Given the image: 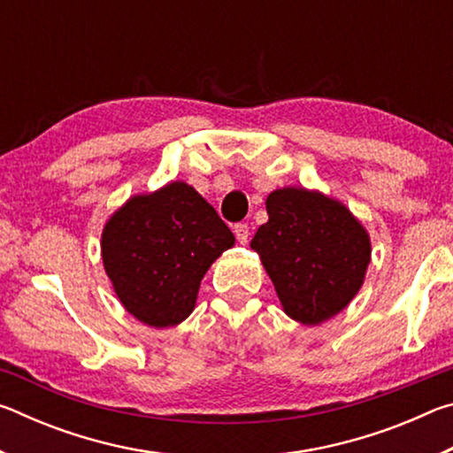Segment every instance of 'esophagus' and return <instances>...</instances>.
I'll return each mask as SVG.
<instances>
[{
    "label": "esophagus",
    "mask_w": 453,
    "mask_h": 453,
    "mask_svg": "<svg viewBox=\"0 0 453 453\" xmlns=\"http://www.w3.org/2000/svg\"><path fill=\"white\" fill-rule=\"evenodd\" d=\"M234 234H235V237H237V242H240V243H248L250 226H248V224H235V226H234Z\"/></svg>",
    "instance_id": "1"
}]
</instances>
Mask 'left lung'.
Returning a JSON list of instances; mask_svg holds the SVG:
<instances>
[{"label":"left lung","instance_id":"8db88e82","mask_svg":"<svg viewBox=\"0 0 453 453\" xmlns=\"http://www.w3.org/2000/svg\"><path fill=\"white\" fill-rule=\"evenodd\" d=\"M267 224L251 240L283 310L305 326L335 316L362 288L370 237L346 205L318 191L283 188L265 202Z\"/></svg>","mask_w":453,"mask_h":453}]
</instances>
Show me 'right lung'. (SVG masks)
Returning <instances> with one entry per match:
<instances>
[{"label": "right lung", "mask_w": 453, "mask_h": 453, "mask_svg": "<svg viewBox=\"0 0 453 453\" xmlns=\"http://www.w3.org/2000/svg\"><path fill=\"white\" fill-rule=\"evenodd\" d=\"M235 237L188 183L132 197L102 235L105 272L126 310L153 327L175 326L196 305L205 272Z\"/></svg>", "instance_id": "add662e5"}]
</instances>
